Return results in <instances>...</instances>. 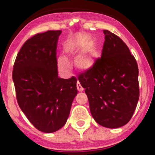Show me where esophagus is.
<instances>
[{"label":"esophagus","mask_w":155,"mask_h":155,"mask_svg":"<svg viewBox=\"0 0 155 155\" xmlns=\"http://www.w3.org/2000/svg\"><path fill=\"white\" fill-rule=\"evenodd\" d=\"M77 90L78 91H83L84 90V89L82 86H81V83H79V81H78L77 83Z\"/></svg>","instance_id":"34e87169"}]
</instances>
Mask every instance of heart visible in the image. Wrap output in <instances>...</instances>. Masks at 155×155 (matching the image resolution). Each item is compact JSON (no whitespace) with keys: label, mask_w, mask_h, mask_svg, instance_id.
I'll return each mask as SVG.
<instances>
[{"label":"heart","mask_w":155,"mask_h":155,"mask_svg":"<svg viewBox=\"0 0 155 155\" xmlns=\"http://www.w3.org/2000/svg\"><path fill=\"white\" fill-rule=\"evenodd\" d=\"M77 44L69 43L64 47V51L68 57H74L80 52ZM99 57V52L95 48H91L87 51L81 52L74 58L75 67L81 72H87L92 70L96 65ZM57 66L60 72L64 75H68L71 72L72 66L65 56H60L57 59Z\"/></svg>","instance_id":"b5f03b06"}]
</instances>
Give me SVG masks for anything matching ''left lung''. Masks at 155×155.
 <instances>
[{"instance_id": "1", "label": "left lung", "mask_w": 155, "mask_h": 155, "mask_svg": "<svg viewBox=\"0 0 155 155\" xmlns=\"http://www.w3.org/2000/svg\"><path fill=\"white\" fill-rule=\"evenodd\" d=\"M101 58L95 68L78 76L87 94L90 112L100 125L121 127L130 121L140 97L138 66L129 48L118 36L103 30Z\"/></svg>"}]
</instances>
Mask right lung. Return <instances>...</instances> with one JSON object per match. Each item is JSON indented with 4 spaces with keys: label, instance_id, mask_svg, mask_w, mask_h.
<instances>
[{
    "label": "right lung",
    "instance_id": "right-lung-1",
    "mask_svg": "<svg viewBox=\"0 0 155 155\" xmlns=\"http://www.w3.org/2000/svg\"><path fill=\"white\" fill-rule=\"evenodd\" d=\"M61 33L48 31L28 39L13 70L18 105L37 129L46 133L65 125L78 93L77 78L58 77L56 50Z\"/></svg>",
    "mask_w": 155,
    "mask_h": 155
}]
</instances>
